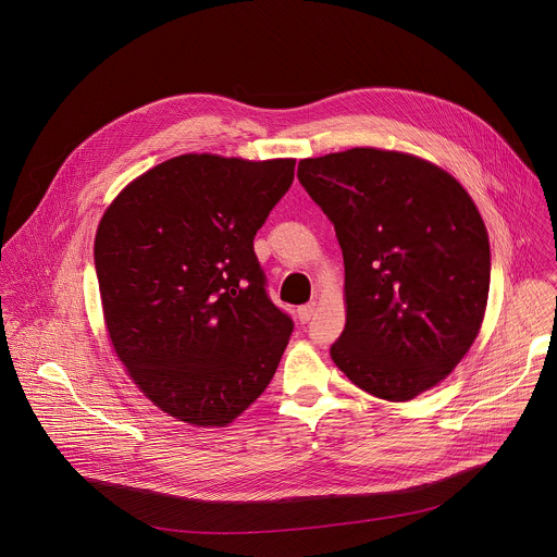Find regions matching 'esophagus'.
Here are the masks:
<instances>
[{"mask_svg":"<svg viewBox=\"0 0 557 557\" xmlns=\"http://www.w3.org/2000/svg\"><path fill=\"white\" fill-rule=\"evenodd\" d=\"M315 302H309V305H302V307H298V318H300V322H309L313 315H315Z\"/></svg>","mask_w":557,"mask_h":557,"instance_id":"obj_1","label":"esophagus"}]
</instances>
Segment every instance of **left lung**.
Returning a JSON list of instances; mask_svg holds the SVG:
<instances>
[{
  "instance_id": "left-lung-1",
  "label": "left lung",
  "mask_w": 557,
  "mask_h": 557,
  "mask_svg": "<svg viewBox=\"0 0 557 557\" xmlns=\"http://www.w3.org/2000/svg\"><path fill=\"white\" fill-rule=\"evenodd\" d=\"M345 259L347 324L331 360L362 391L408 401L474 345L490 294L483 216L446 169L356 147L298 162Z\"/></svg>"
}]
</instances>
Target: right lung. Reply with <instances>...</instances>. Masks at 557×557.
<instances>
[{"label": "right lung", "instance_id": "1", "mask_svg": "<svg viewBox=\"0 0 557 557\" xmlns=\"http://www.w3.org/2000/svg\"><path fill=\"white\" fill-rule=\"evenodd\" d=\"M294 164L184 153L132 180L100 216L94 259L109 343L177 421L224 428L276 373L294 322L265 294L255 235Z\"/></svg>", "mask_w": 557, "mask_h": 557}]
</instances>
